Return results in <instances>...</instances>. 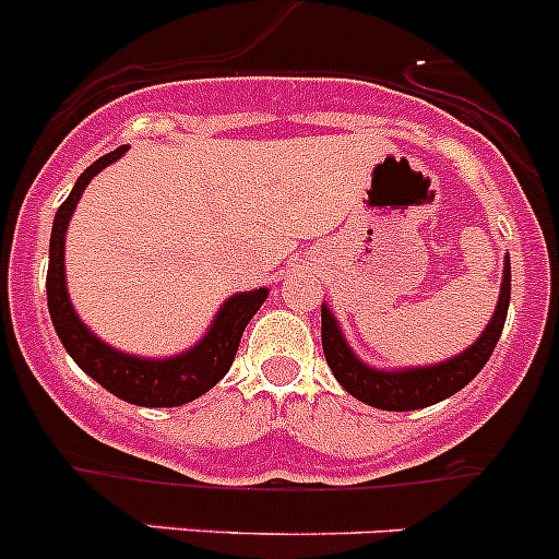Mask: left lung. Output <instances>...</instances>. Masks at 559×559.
Masks as SVG:
<instances>
[{"label": "left lung", "mask_w": 559, "mask_h": 559, "mask_svg": "<svg viewBox=\"0 0 559 559\" xmlns=\"http://www.w3.org/2000/svg\"><path fill=\"white\" fill-rule=\"evenodd\" d=\"M508 306L510 264H504L499 306L493 311V320L483 331V336L466 353L450 358V361L427 369H408V372H378V369H369L367 364L358 361L350 347H347V342H344L333 314L322 306V350H325V361L331 372L336 374L338 383L350 391L353 397L361 400V403L380 411L427 408V405L452 397L455 391L472 383L474 374L485 367V361L491 358L493 347H497L499 336H502L504 320H508Z\"/></svg>", "instance_id": "8db88e82"}]
</instances>
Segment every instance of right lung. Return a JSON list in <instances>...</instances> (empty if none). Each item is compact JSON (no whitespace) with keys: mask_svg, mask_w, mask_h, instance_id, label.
Returning <instances> with one entry per match:
<instances>
[{"mask_svg":"<svg viewBox=\"0 0 559 559\" xmlns=\"http://www.w3.org/2000/svg\"><path fill=\"white\" fill-rule=\"evenodd\" d=\"M123 151H127V145L109 151L102 159L93 162L91 168L76 179L71 195L57 209L49 242V273H46L49 314L68 356L74 358L80 369H85L96 383H102L109 394L132 405H143V408H174V405H185L190 400L201 397L203 391L212 389L228 372L239 350L245 325L259 311V306L267 300V289L234 295L221 309L217 320L212 322V331L203 336V342L192 347L190 353H185V356L168 358V361H145V358L127 356V353H118L104 342H98L68 304L62 248H66L68 221L74 215L76 201L85 192L87 181L98 170L112 165L118 156H123Z\"/></svg>","mask_w":559,"mask_h":559,"instance_id":"right-lung-1","label":"right lung"}]
</instances>
